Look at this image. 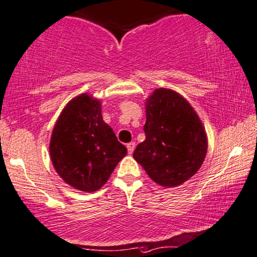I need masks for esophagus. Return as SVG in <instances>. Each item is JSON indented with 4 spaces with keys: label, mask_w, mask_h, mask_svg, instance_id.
<instances>
[{
    "label": "esophagus",
    "mask_w": 257,
    "mask_h": 257,
    "mask_svg": "<svg viewBox=\"0 0 257 257\" xmlns=\"http://www.w3.org/2000/svg\"><path fill=\"white\" fill-rule=\"evenodd\" d=\"M126 149H128L129 154H132L135 149V142H129V144H126Z\"/></svg>",
    "instance_id": "esophagus-1"
}]
</instances>
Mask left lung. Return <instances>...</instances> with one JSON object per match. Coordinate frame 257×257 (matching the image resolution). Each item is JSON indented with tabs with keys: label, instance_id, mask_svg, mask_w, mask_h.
Returning a JSON list of instances; mask_svg holds the SVG:
<instances>
[{
	"label": "left lung",
	"instance_id": "1",
	"mask_svg": "<svg viewBox=\"0 0 257 257\" xmlns=\"http://www.w3.org/2000/svg\"><path fill=\"white\" fill-rule=\"evenodd\" d=\"M146 140L133 157L149 178L174 187L199 170L206 155L207 140L199 117L179 93L158 89L146 105Z\"/></svg>",
	"mask_w": 257,
	"mask_h": 257
}]
</instances>
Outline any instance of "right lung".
I'll return each instance as SVG.
<instances>
[{
    "label": "right lung",
    "instance_id": "right-lung-1",
    "mask_svg": "<svg viewBox=\"0 0 257 257\" xmlns=\"http://www.w3.org/2000/svg\"><path fill=\"white\" fill-rule=\"evenodd\" d=\"M50 153L65 183L93 192L108 181L126 148L103 121L99 100L84 93L71 100L58 118Z\"/></svg>",
    "mask_w": 257,
    "mask_h": 257
}]
</instances>
